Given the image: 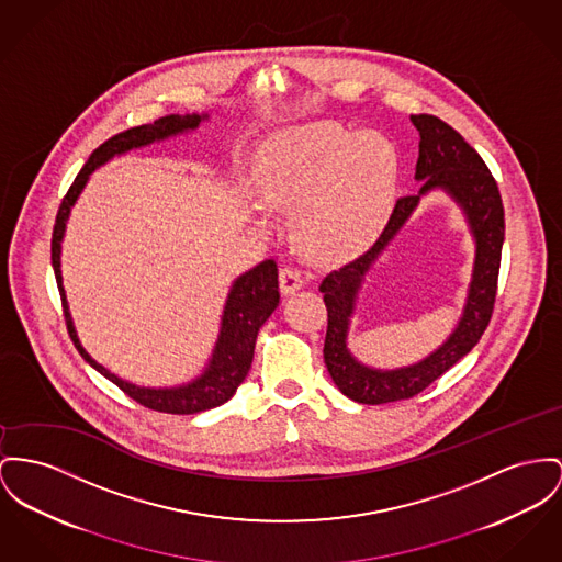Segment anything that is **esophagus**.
<instances>
[{
	"instance_id": "esophagus-1",
	"label": "esophagus",
	"mask_w": 562,
	"mask_h": 562,
	"mask_svg": "<svg viewBox=\"0 0 562 562\" xmlns=\"http://www.w3.org/2000/svg\"><path fill=\"white\" fill-rule=\"evenodd\" d=\"M304 279H302V272L294 266H283L279 270V288L283 294H294L296 290L302 288Z\"/></svg>"
}]
</instances>
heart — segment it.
Here are the masks:
<instances>
[{
  "instance_id": "heart-1",
  "label": "heart",
  "mask_w": 562,
  "mask_h": 562,
  "mask_svg": "<svg viewBox=\"0 0 562 562\" xmlns=\"http://www.w3.org/2000/svg\"><path fill=\"white\" fill-rule=\"evenodd\" d=\"M396 150L379 138L319 121L274 136L260 159L263 200L299 213L304 247L324 260L373 243L392 204Z\"/></svg>"
}]
</instances>
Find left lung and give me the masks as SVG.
<instances>
[{
  "instance_id": "obj_1",
  "label": "left lung",
  "mask_w": 562,
  "mask_h": 562,
  "mask_svg": "<svg viewBox=\"0 0 562 562\" xmlns=\"http://www.w3.org/2000/svg\"><path fill=\"white\" fill-rule=\"evenodd\" d=\"M412 121L419 132L415 179L424 181V186L419 193L396 200L387 224L367 254L326 274L319 285L328 311V328L324 340V360L328 373L347 398L362 405L412 398L449 371L484 335L498 288L501 249L505 240V211L501 191L492 172L487 170L486 161L439 116L412 114ZM435 187L446 188L461 202L479 240L474 283L465 315L449 342L424 363L390 374L367 370L350 358L344 345L355 292L373 258L408 218L418 198Z\"/></svg>"
}]
</instances>
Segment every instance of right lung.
I'll list each match as a JSON object with an SVG mask.
<instances>
[{
	"instance_id": "obj_1",
	"label": "right lung",
	"mask_w": 562,
	"mask_h": 562,
	"mask_svg": "<svg viewBox=\"0 0 562 562\" xmlns=\"http://www.w3.org/2000/svg\"><path fill=\"white\" fill-rule=\"evenodd\" d=\"M200 119L202 116H198V114H186V116L168 114V116L157 119L155 123L130 127L121 134H114L113 138H109L104 145H100L98 149L91 153V157L87 159L82 170L76 175L75 183L64 195V200L59 204V211H57L55 227H53V238H50V260H53V270H55L59 296H61V304H64V317H66L68 333H70V338H72L78 353L98 373L111 379L116 387H121L138 405L153 409V412L175 413V415H189V413L206 412V409L220 407V405H224L225 401H229L234 396L236 387L245 381V376L251 369L258 333H260L263 322L268 319V315L279 304V270H277V262L274 260H263L262 263H258L256 268L245 272L234 283V288L227 296V302H225L222 335H220V340L215 345V353H213V360H211V367L206 369V373L202 374L200 379H195L193 383L183 385V387L149 390V387H136V385L114 376L113 373H109L104 367H100L80 347L75 328H72L70 313H68L64 285H61L59 254H61V238H64L70 206L75 204L80 189L85 188L89 175L98 166H102L104 161H109L113 155H119V153L136 149V147H145L153 140H161V138H168L172 134L193 130V127H198Z\"/></svg>"
}]
</instances>
